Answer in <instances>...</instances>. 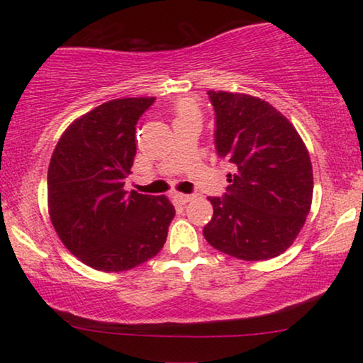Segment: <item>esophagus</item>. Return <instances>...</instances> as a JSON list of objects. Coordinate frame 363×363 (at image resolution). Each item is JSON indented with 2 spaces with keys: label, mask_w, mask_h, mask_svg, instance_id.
Wrapping results in <instances>:
<instances>
[{
  "label": "esophagus",
  "mask_w": 363,
  "mask_h": 363,
  "mask_svg": "<svg viewBox=\"0 0 363 363\" xmlns=\"http://www.w3.org/2000/svg\"><path fill=\"white\" fill-rule=\"evenodd\" d=\"M193 195H185V193H175V200L180 203V205H186V203H190L193 200Z\"/></svg>",
  "instance_id": "esophagus-1"
}]
</instances>
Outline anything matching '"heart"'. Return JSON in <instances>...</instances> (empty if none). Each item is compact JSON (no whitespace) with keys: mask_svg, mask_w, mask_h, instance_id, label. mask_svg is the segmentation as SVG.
<instances>
[{"mask_svg":"<svg viewBox=\"0 0 363 363\" xmlns=\"http://www.w3.org/2000/svg\"><path fill=\"white\" fill-rule=\"evenodd\" d=\"M198 112V107L196 104L193 101H188V99H185V101H180L177 104V113L178 117H186V116H196Z\"/></svg>","mask_w":363,"mask_h":363,"instance_id":"heart-1","label":"heart"}]
</instances>
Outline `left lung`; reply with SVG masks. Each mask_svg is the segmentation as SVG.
Segmentation results:
<instances>
[{"mask_svg":"<svg viewBox=\"0 0 363 363\" xmlns=\"http://www.w3.org/2000/svg\"><path fill=\"white\" fill-rule=\"evenodd\" d=\"M215 108V145L233 165L226 193L210 196L203 228L215 250L245 261L284 252L299 235L312 203L309 152L294 125L269 102L225 91L208 92Z\"/></svg>","mask_w":363,"mask_h":363,"instance_id":"obj_1","label":"left lung"}]
</instances>
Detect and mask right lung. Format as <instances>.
<instances>
[{
  "label": "right lung",
  "instance_id": "1",
  "mask_svg": "<svg viewBox=\"0 0 363 363\" xmlns=\"http://www.w3.org/2000/svg\"><path fill=\"white\" fill-rule=\"evenodd\" d=\"M155 97L113 99L66 128L48 170V208L64 246L104 272L132 269L165 245L175 208L167 196L125 191L135 125Z\"/></svg>",
  "mask_w": 363,
  "mask_h": 363
}]
</instances>
